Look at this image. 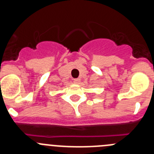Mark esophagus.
<instances>
[{
    "instance_id": "34e87169",
    "label": "esophagus",
    "mask_w": 154,
    "mask_h": 154,
    "mask_svg": "<svg viewBox=\"0 0 154 154\" xmlns=\"http://www.w3.org/2000/svg\"><path fill=\"white\" fill-rule=\"evenodd\" d=\"M79 82H80V80H79V79H74V83H76V84H77Z\"/></svg>"
}]
</instances>
